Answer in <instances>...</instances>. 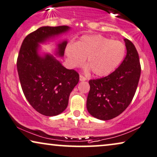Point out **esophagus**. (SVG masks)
<instances>
[{"instance_id":"esophagus-1","label":"esophagus","mask_w":157,"mask_h":157,"mask_svg":"<svg viewBox=\"0 0 157 157\" xmlns=\"http://www.w3.org/2000/svg\"><path fill=\"white\" fill-rule=\"evenodd\" d=\"M79 79H80L81 81H83L86 80V78L85 76H82V75H80V76H79Z\"/></svg>"}]
</instances>
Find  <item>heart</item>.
Wrapping results in <instances>:
<instances>
[{"mask_svg": "<svg viewBox=\"0 0 157 157\" xmlns=\"http://www.w3.org/2000/svg\"><path fill=\"white\" fill-rule=\"evenodd\" d=\"M126 53V47L118 40L99 35L81 36L75 44L66 48V56L72 67L82 66L86 58L88 68L97 76H107L114 72Z\"/></svg>", "mask_w": 157, "mask_h": 157, "instance_id": "b5f03b06", "label": "heart"}]
</instances>
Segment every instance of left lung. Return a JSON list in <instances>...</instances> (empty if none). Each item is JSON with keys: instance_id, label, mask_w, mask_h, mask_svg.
<instances>
[{"instance_id": "1", "label": "left lung", "mask_w": 157, "mask_h": 157, "mask_svg": "<svg viewBox=\"0 0 157 157\" xmlns=\"http://www.w3.org/2000/svg\"><path fill=\"white\" fill-rule=\"evenodd\" d=\"M127 54L108 76L89 81L87 110L97 119L108 121L123 113L133 100L141 76L139 56L133 42L124 39Z\"/></svg>"}]
</instances>
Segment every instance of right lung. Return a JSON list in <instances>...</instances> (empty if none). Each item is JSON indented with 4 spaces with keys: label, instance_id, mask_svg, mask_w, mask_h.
<instances>
[{
    "label": "right lung",
    "instance_id": "1",
    "mask_svg": "<svg viewBox=\"0 0 157 157\" xmlns=\"http://www.w3.org/2000/svg\"><path fill=\"white\" fill-rule=\"evenodd\" d=\"M68 29L67 26L39 28L24 38L18 56L17 71L24 96L36 112L45 116L58 115L66 109L79 74L74 69H66L51 56H39L38 43ZM66 44V41L59 44L60 56Z\"/></svg>",
    "mask_w": 157,
    "mask_h": 157
}]
</instances>
